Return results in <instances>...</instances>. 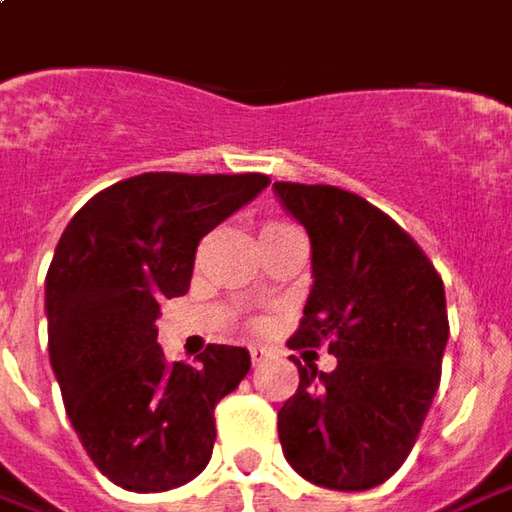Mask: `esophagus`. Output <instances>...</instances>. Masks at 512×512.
Segmentation results:
<instances>
[{
	"mask_svg": "<svg viewBox=\"0 0 512 512\" xmlns=\"http://www.w3.org/2000/svg\"><path fill=\"white\" fill-rule=\"evenodd\" d=\"M267 355H270V352H267L264 346H250V360H253V366L264 363V360H267Z\"/></svg>",
	"mask_w": 512,
	"mask_h": 512,
	"instance_id": "esophagus-1",
	"label": "esophagus"
}]
</instances>
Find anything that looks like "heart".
I'll use <instances>...</instances> for the list:
<instances>
[{
	"label": "heart",
	"instance_id": "obj_1",
	"mask_svg": "<svg viewBox=\"0 0 512 512\" xmlns=\"http://www.w3.org/2000/svg\"><path fill=\"white\" fill-rule=\"evenodd\" d=\"M279 225H287V222H267V225H264V231H267V228H279Z\"/></svg>",
	"mask_w": 512,
	"mask_h": 512
}]
</instances>
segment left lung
Listing matches in <instances>:
<instances>
[{"label": "left lung", "mask_w": 512, "mask_h": 512, "mask_svg": "<svg viewBox=\"0 0 512 512\" xmlns=\"http://www.w3.org/2000/svg\"><path fill=\"white\" fill-rule=\"evenodd\" d=\"M307 228L310 298L290 349L338 358L332 372L298 363L279 411L293 471L332 490L383 485L406 462L440 389L448 310L442 276L392 216L335 185L276 183Z\"/></svg>", "instance_id": "1"}]
</instances>
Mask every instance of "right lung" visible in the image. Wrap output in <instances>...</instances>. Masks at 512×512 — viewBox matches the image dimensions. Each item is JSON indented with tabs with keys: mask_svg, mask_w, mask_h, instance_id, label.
Here are the masks:
<instances>
[{
	"mask_svg": "<svg viewBox=\"0 0 512 512\" xmlns=\"http://www.w3.org/2000/svg\"><path fill=\"white\" fill-rule=\"evenodd\" d=\"M267 174L149 171L109 185L72 216L47 270V344L64 408L95 468L135 493L200 476L214 408L248 375L242 346L211 344L200 366L157 344L163 298L188 293L197 248Z\"/></svg>",
	"mask_w": 512,
	"mask_h": 512,
	"instance_id": "obj_1",
	"label": "right lung"
}]
</instances>
